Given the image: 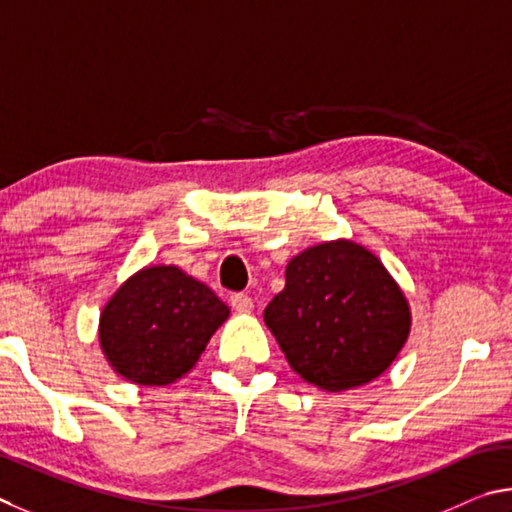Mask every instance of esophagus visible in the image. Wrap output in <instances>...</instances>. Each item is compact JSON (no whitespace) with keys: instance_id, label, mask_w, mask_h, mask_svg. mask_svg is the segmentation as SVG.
Wrapping results in <instances>:
<instances>
[{"instance_id":"esophagus-1","label":"esophagus","mask_w":512,"mask_h":512,"mask_svg":"<svg viewBox=\"0 0 512 512\" xmlns=\"http://www.w3.org/2000/svg\"><path fill=\"white\" fill-rule=\"evenodd\" d=\"M231 308L236 312H251V308H254V299L249 297V294H242V292H236L231 294Z\"/></svg>"}]
</instances>
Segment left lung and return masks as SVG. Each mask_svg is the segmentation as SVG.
<instances>
[{
    "instance_id": "8db88e82",
    "label": "left lung",
    "mask_w": 512,
    "mask_h": 512,
    "mask_svg": "<svg viewBox=\"0 0 512 512\" xmlns=\"http://www.w3.org/2000/svg\"><path fill=\"white\" fill-rule=\"evenodd\" d=\"M265 324L303 380L344 391L389 369L407 342L409 308L369 249L337 240L292 258Z\"/></svg>"
}]
</instances>
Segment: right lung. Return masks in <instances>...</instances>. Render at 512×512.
<instances>
[{
	"instance_id": "add662e5",
	"label": "right lung",
	"mask_w": 512,
	"mask_h": 512,
	"mask_svg": "<svg viewBox=\"0 0 512 512\" xmlns=\"http://www.w3.org/2000/svg\"><path fill=\"white\" fill-rule=\"evenodd\" d=\"M229 308L173 265L125 281L101 315L103 353L137 384H170L191 371Z\"/></svg>"
}]
</instances>
